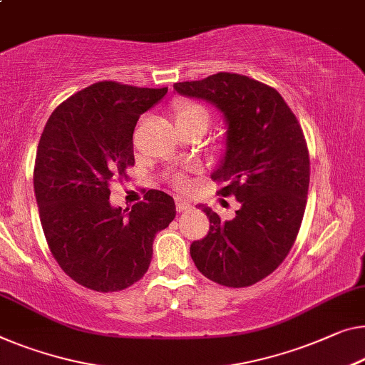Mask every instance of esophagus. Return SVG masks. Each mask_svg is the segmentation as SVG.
<instances>
[{
	"instance_id": "esophagus-1",
	"label": "esophagus",
	"mask_w": 365,
	"mask_h": 365,
	"mask_svg": "<svg viewBox=\"0 0 365 365\" xmlns=\"http://www.w3.org/2000/svg\"><path fill=\"white\" fill-rule=\"evenodd\" d=\"M175 206H177L178 213H185V211H188L190 208H192V205H190L188 201L183 198H175Z\"/></svg>"
}]
</instances>
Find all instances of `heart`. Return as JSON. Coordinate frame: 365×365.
Listing matches in <instances>:
<instances>
[{
  "label": "heart",
  "instance_id": "1",
  "mask_svg": "<svg viewBox=\"0 0 365 365\" xmlns=\"http://www.w3.org/2000/svg\"><path fill=\"white\" fill-rule=\"evenodd\" d=\"M175 121L178 126H208L210 123V113L203 105H200L197 101L192 100H183L180 103H177L175 106ZM172 182L177 188H187L188 180L187 177L178 173V175L172 177Z\"/></svg>",
  "mask_w": 365,
  "mask_h": 365
}]
</instances>
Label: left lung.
Here are the masks:
<instances>
[{
    "instance_id": "1",
    "label": "left lung",
    "mask_w": 365,
    "mask_h": 365,
    "mask_svg": "<svg viewBox=\"0 0 365 365\" xmlns=\"http://www.w3.org/2000/svg\"><path fill=\"white\" fill-rule=\"evenodd\" d=\"M225 114L226 154L213 172L220 195L236 197L232 220L201 206L210 231L193 241L197 269L216 284L241 288L270 275L300 231L309 187V154L300 123L272 86L246 75L220 72L173 85Z\"/></svg>"
}]
</instances>
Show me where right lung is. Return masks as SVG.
Returning <instances> with one entry per match:
<instances>
[{"label":"right lung","mask_w":365,"mask_h":365,"mask_svg":"<svg viewBox=\"0 0 365 365\" xmlns=\"http://www.w3.org/2000/svg\"><path fill=\"white\" fill-rule=\"evenodd\" d=\"M164 88L98 81L56 108L42 130L34 193L48 249L70 279L95 292L140 280L159 231L175 217L170 195L149 190L130 211L110 205V183L134 165L138 119Z\"/></svg>","instance_id":"1"}]
</instances>
